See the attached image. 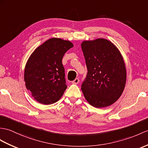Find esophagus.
I'll return each mask as SVG.
<instances>
[{
	"label": "esophagus",
	"mask_w": 148,
	"mask_h": 148,
	"mask_svg": "<svg viewBox=\"0 0 148 148\" xmlns=\"http://www.w3.org/2000/svg\"><path fill=\"white\" fill-rule=\"evenodd\" d=\"M79 79L78 78H75L74 81H72V83L75 84H77L79 83Z\"/></svg>",
	"instance_id": "esophagus-1"
}]
</instances>
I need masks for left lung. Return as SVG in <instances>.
Wrapping results in <instances>:
<instances>
[{
	"instance_id": "1",
	"label": "left lung",
	"mask_w": 148,
	"mask_h": 148,
	"mask_svg": "<svg viewBox=\"0 0 148 148\" xmlns=\"http://www.w3.org/2000/svg\"><path fill=\"white\" fill-rule=\"evenodd\" d=\"M81 48L88 69L81 85L86 99L97 108L114 103L122 94L126 82L122 55L114 45L103 38L84 41Z\"/></svg>"
}]
</instances>
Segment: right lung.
<instances>
[{"mask_svg":"<svg viewBox=\"0 0 148 148\" xmlns=\"http://www.w3.org/2000/svg\"><path fill=\"white\" fill-rule=\"evenodd\" d=\"M73 44L53 38L41 45L26 64L25 81L27 90L37 101L44 105L59 100L67 88L62 58Z\"/></svg>","mask_w":148,"mask_h":148,"instance_id":"1","label":"right lung"}]
</instances>
